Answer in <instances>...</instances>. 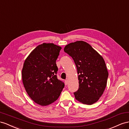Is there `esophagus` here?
<instances>
[{"label":"esophagus","instance_id":"34e87169","mask_svg":"<svg viewBox=\"0 0 129 129\" xmlns=\"http://www.w3.org/2000/svg\"><path fill=\"white\" fill-rule=\"evenodd\" d=\"M65 84L66 85H68V79L65 80Z\"/></svg>","mask_w":129,"mask_h":129}]
</instances>
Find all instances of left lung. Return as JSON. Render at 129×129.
<instances>
[{"mask_svg": "<svg viewBox=\"0 0 129 129\" xmlns=\"http://www.w3.org/2000/svg\"><path fill=\"white\" fill-rule=\"evenodd\" d=\"M64 50L74 60L79 75L76 99L87 105L97 102L104 92L109 76L103 58L84 41L70 43Z\"/></svg>", "mask_w": 129, "mask_h": 129, "instance_id": "1", "label": "left lung"}]
</instances>
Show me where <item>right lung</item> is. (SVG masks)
<instances>
[{
  "label": "right lung",
  "instance_id": "right-lung-1",
  "mask_svg": "<svg viewBox=\"0 0 129 129\" xmlns=\"http://www.w3.org/2000/svg\"><path fill=\"white\" fill-rule=\"evenodd\" d=\"M61 47L53 43H43L26 59L22 69V80L26 91L36 103L42 106L57 100L64 87L58 79L56 60Z\"/></svg>",
  "mask_w": 129,
  "mask_h": 129
}]
</instances>
